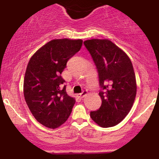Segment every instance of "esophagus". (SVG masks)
<instances>
[{
    "label": "esophagus",
    "instance_id": "esophagus-1",
    "mask_svg": "<svg viewBox=\"0 0 159 159\" xmlns=\"http://www.w3.org/2000/svg\"><path fill=\"white\" fill-rule=\"evenodd\" d=\"M88 94V92H87V90H83V92H82V93H80V94H77V96L79 98H83V97H85V95H86V94Z\"/></svg>",
    "mask_w": 159,
    "mask_h": 159
}]
</instances>
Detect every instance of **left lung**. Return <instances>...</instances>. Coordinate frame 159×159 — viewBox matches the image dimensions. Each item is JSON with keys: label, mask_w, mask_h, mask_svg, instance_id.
Instances as JSON below:
<instances>
[{"label": "left lung", "mask_w": 159, "mask_h": 159, "mask_svg": "<svg viewBox=\"0 0 159 159\" xmlns=\"http://www.w3.org/2000/svg\"><path fill=\"white\" fill-rule=\"evenodd\" d=\"M98 73L102 103L90 116L102 128L116 125L128 115L136 97L137 84L131 60L109 40L84 41Z\"/></svg>", "instance_id": "1"}]
</instances>
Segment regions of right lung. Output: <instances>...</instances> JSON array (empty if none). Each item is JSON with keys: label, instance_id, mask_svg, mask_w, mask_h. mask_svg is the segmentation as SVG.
I'll return each instance as SVG.
<instances>
[{"label": "right lung", "instance_id": "1", "mask_svg": "<svg viewBox=\"0 0 159 159\" xmlns=\"http://www.w3.org/2000/svg\"><path fill=\"white\" fill-rule=\"evenodd\" d=\"M82 45V40H52L39 49L28 62L24 79L25 99L37 122L46 127H59L70 115L76 101L67 94L65 80L61 74Z\"/></svg>", "mask_w": 159, "mask_h": 159}]
</instances>
